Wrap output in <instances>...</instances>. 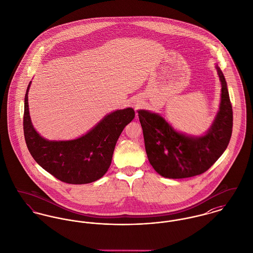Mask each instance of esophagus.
I'll use <instances>...</instances> for the list:
<instances>
[{
	"instance_id": "1",
	"label": "esophagus",
	"mask_w": 253,
	"mask_h": 253,
	"mask_svg": "<svg viewBox=\"0 0 253 253\" xmlns=\"http://www.w3.org/2000/svg\"><path fill=\"white\" fill-rule=\"evenodd\" d=\"M139 106H140V103H139L138 101H136V102H134V107H135L136 109H137V108H138Z\"/></svg>"
}]
</instances>
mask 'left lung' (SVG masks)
<instances>
[{"label": "left lung", "instance_id": "obj_1", "mask_svg": "<svg viewBox=\"0 0 253 253\" xmlns=\"http://www.w3.org/2000/svg\"><path fill=\"white\" fill-rule=\"evenodd\" d=\"M221 82V101L212 127L203 136L179 134L157 114L138 111L145 150L156 171L180 179L207 171L227 148L232 135L233 111L225 78L216 66Z\"/></svg>", "mask_w": 253, "mask_h": 253}]
</instances>
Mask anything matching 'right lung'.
Listing matches in <instances>:
<instances>
[{
    "label": "right lung",
    "instance_id": "add662e5",
    "mask_svg": "<svg viewBox=\"0 0 253 253\" xmlns=\"http://www.w3.org/2000/svg\"><path fill=\"white\" fill-rule=\"evenodd\" d=\"M27 88L23 128L27 147L41 168L61 182L87 184L105 174L111 166L117 139L135 117L132 108L116 111L104 117L84 136L66 141H50L39 136L29 114Z\"/></svg>",
    "mask_w": 253,
    "mask_h": 253
}]
</instances>
